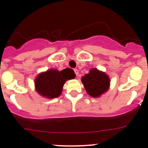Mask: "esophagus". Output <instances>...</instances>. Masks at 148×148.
<instances>
[{
	"label": "esophagus",
	"instance_id": "esophagus-1",
	"mask_svg": "<svg viewBox=\"0 0 148 148\" xmlns=\"http://www.w3.org/2000/svg\"><path fill=\"white\" fill-rule=\"evenodd\" d=\"M74 72H75V74H76V76H77L78 75H79V70H78L77 69H74Z\"/></svg>",
	"mask_w": 148,
	"mask_h": 148
}]
</instances>
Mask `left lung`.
Instances as JSON below:
<instances>
[{
	"label": "left lung",
	"instance_id": "left-lung-1",
	"mask_svg": "<svg viewBox=\"0 0 148 148\" xmlns=\"http://www.w3.org/2000/svg\"><path fill=\"white\" fill-rule=\"evenodd\" d=\"M81 81L88 94L93 97L101 95L108 90L110 86L109 77L95 68L90 69L88 74L81 78Z\"/></svg>",
	"mask_w": 148,
	"mask_h": 148
}]
</instances>
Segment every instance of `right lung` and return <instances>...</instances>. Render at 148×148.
<instances>
[{
    "label": "right lung",
    "mask_w": 148,
    "mask_h": 148,
    "mask_svg": "<svg viewBox=\"0 0 148 148\" xmlns=\"http://www.w3.org/2000/svg\"><path fill=\"white\" fill-rule=\"evenodd\" d=\"M74 71L70 68L62 71L49 69L37 76L35 81V89L40 95L49 99L58 97L62 93L66 81L75 78Z\"/></svg>",
    "instance_id": "obj_1"
}]
</instances>
